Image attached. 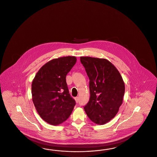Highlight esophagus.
<instances>
[{
	"instance_id": "1",
	"label": "esophagus",
	"mask_w": 157,
	"mask_h": 157,
	"mask_svg": "<svg viewBox=\"0 0 157 157\" xmlns=\"http://www.w3.org/2000/svg\"><path fill=\"white\" fill-rule=\"evenodd\" d=\"M75 100L76 103H78V97L75 98Z\"/></svg>"
}]
</instances>
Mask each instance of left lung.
<instances>
[{
	"label": "left lung",
	"mask_w": 157,
	"mask_h": 157,
	"mask_svg": "<svg viewBox=\"0 0 157 157\" xmlns=\"http://www.w3.org/2000/svg\"><path fill=\"white\" fill-rule=\"evenodd\" d=\"M89 78L90 97L84 107L93 122L104 124L118 113L124 96V83L118 70L108 59L81 57Z\"/></svg>",
	"instance_id": "8db88e82"
}]
</instances>
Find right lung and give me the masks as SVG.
<instances>
[{
    "mask_svg": "<svg viewBox=\"0 0 157 157\" xmlns=\"http://www.w3.org/2000/svg\"><path fill=\"white\" fill-rule=\"evenodd\" d=\"M75 56L54 59L38 71L32 82V98L40 117L52 125H58L69 118L75 105L71 97L66 75L75 64Z\"/></svg>",
    "mask_w": 157,
    "mask_h": 157,
    "instance_id": "1",
    "label": "right lung"
}]
</instances>
